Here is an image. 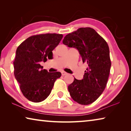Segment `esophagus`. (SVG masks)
<instances>
[{
	"label": "esophagus",
	"instance_id": "esophagus-1",
	"mask_svg": "<svg viewBox=\"0 0 131 131\" xmlns=\"http://www.w3.org/2000/svg\"><path fill=\"white\" fill-rule=\"evenodd\" d=\"M61 73H62V76H65V75H67L68 74V73L64 72V71H62Z\"/></svg>",
	"mask_w": 131,
	"mask_h": 131
}]
</instances>
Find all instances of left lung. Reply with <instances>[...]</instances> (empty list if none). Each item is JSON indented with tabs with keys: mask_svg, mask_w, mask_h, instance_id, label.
I'll return each instance as SVG.
<instances>
[{
	"mask_svg": "<svg viewBox=\"0 0 131 131\" xmlns=\"http://www.w3.org/2000/svg\"><path fill=\"white\" fill-rule=\"evenodd\" d=\"M62 43L68 47L76 48L83 62L88 64L83 79L74 78L68 90L77 103L90 105L100 96L107 84L111 67L108 44L91 28H79L67 35Z\"/></svg>",
	"mask_w": 131,
	"mask_h": 131,
	"instance_id": "1",
	"label": "left lung"
}]
</instances>
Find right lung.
<instances>
[{
  "label": "right lung",
  "instance_id": "add662e5",
  "mask_svg": "<svg viewBox=\"0 0 131 131\" xmlns=\"http://www.w3.org/2000/svg\"><path fill=\"white\" fill-rule=\"evenodd\" d=\"M63 35L41 34L30 36L16 50L14 62V76L26 98L40 102L50 94L55 80L61 76L59 72L43 69L41 62L52 59V51L58 45Z\"/></svg>",
  "mask_w": 131,
  "mask_h": 131
}]
</instances>
